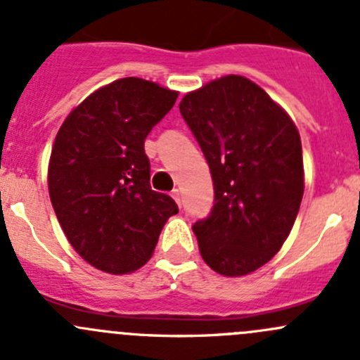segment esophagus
I'll use <instances>...</instances> for the list:
<instances>
[{
    "mask_svg": "<svg viewBox=\"0 0 360 360\" xmlns=\"http://www.w3.org/2000/svg\"><path fill=\"white\" fill-rule=\"evenodd\" d=\"M172 198L176 200L177 205H181V191L179 190H172Z\"/></svg>",
    "mask_w": 360,
    "mask_h": 360,
    "instance_id": "esophagus-1",
    "label": "esophagus"
}]
</instances>
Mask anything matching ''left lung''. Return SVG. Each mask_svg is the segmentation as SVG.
Listing matches in <instances>:
<instances>
[{"mask_svg":"<svg viewBox=\"0 0 360 360\" xmlns=\"http://www.w3.org/2000/svg\"><path fill=\"white\" fill-rule=\"evenodd\" d=\"M214 183V207L193 224L207 264L224 277L256 271L284 245L304 191L296 125L259 85L228 75L179 104Z\"/></svg>","mask_w":360,"mask_h":360,"instance_id":"1","label":"left lung"}]
</instances>
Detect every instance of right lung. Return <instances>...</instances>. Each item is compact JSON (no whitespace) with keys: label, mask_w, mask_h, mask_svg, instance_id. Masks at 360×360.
I'll use <instances>...</instances> for the list:
<instances>
[{"label":"right lung","mask_w":360,"mask_h":360,"mask_svg":"<svg viewBox=\"0 0 360 360\" xmlns=\"http://www.w3.org/2000/svg\"><path fill=\"white\" fill-rule=\"evenodd\" d=\"M179 92L122 78L90 94L64 120L49 162V193L72 249L106 274L137 270L153 256L177 205L151 190L144 139Z\"/></svg>","instance_id":"add662e5"}]
</instances>
